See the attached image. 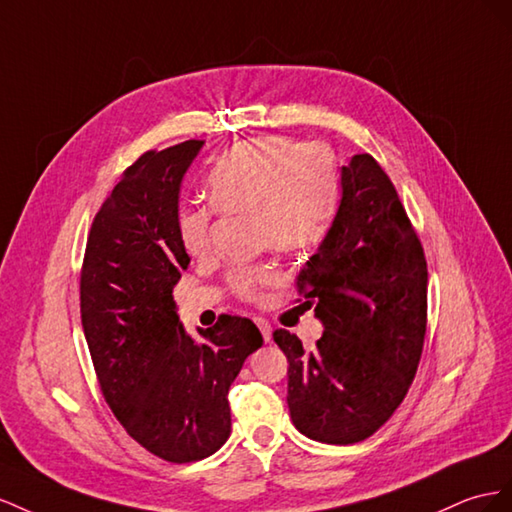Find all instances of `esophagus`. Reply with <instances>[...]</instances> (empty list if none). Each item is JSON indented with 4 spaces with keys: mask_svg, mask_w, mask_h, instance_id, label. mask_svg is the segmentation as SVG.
<instances>
[{
    "mask_svg": "<svg viewBox=\"0 0 512 512\" xmlns=\"http://www.w3.org/2000/svg\"><path fill=\"white\" fill-rule=\"evenodd\" d=\"M255 324H257V328H259V332H261V337H264V341L266 343H270L272 341V326L268 324L266 319H255Z\"/></svg>",
    "mask_w": 512,
    "mask_h": 512,
    "instance_id": "obj_1",
    "label": "esophagus"
}]
</instances>
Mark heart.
<instances>
[{
    "label": "heart",
    "instance_id": "obj_1",
    "mask_svg": "<svg viewBox=\"0 0 512 512\" xmlns=\"http://www.w3.org/2000/svg\"><path fill=\"white\" fill-rule=\"evenodd\" d=\"M341 193L339 165L324 145L285 139H253L233 145L216 160L208 197L221 214L253 216L257 246L302 253L328 233ZM178 238L195 259L212 251V212L182 208ZM274 283V270L244 266L229 274V287L244 300H257Z\"/></svg>",
    "mask_w": 512,
    "mask_h": 512
}]
</instances>
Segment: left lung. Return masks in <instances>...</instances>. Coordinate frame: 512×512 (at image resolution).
<instances>
[{
    "mask_svg": "<svg viewBox=\"0 0 512 512\" xmlns=\"http://www.w3.org/2000/svg\"><path fill=\"white\" fill-rule=\"evenodd\" d=\"M427 261L384 169L369 154L341 167V201L298 274L302 306L324 326L306 352L287 330V405L296 429L324 444L367 440L405 399L427 330Z\"/></svg>",
    "mask_w": 512,
    "mask_h": 512,
    "instance_id": "obj_1",
    "label": "left lung"
}]
</instances>
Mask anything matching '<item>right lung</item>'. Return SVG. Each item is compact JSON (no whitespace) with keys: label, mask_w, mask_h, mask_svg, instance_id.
Returning a JSON list of instances; mask_svg holds the SVG:
<instances>
[{"label":"right lung","mask_w":512,"mask_h":512,"mask_svg":"<svg viewBox=\"0 0 512 512\" xmlns=\"http://www.w3.org/2000/svg\"><path fill=\"white\" fill-rule=\"evenodd\" d=\"M199 139L143 154L98 210L81 270V321L100 390L128 435L171 463L210 457L231 433L229 386L264 345L251 319L221 315L195 341L173 285L191 264L178 238L182 180Z\"/></svg>","instance_id":"1"}]
</instances>
